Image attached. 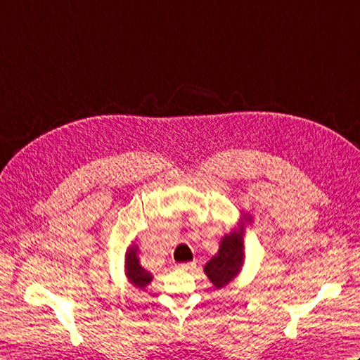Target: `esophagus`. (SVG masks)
I'll return each mask as SVG.
<instances>
[{"instance_id":"34e87169","label":"esophagus","mask_w":360,"mask_h":360,"mask_svg":"<svg viewBox=\"0 0 360 360\" xmlns=\"http://www.w3.org/2000/svg\"><path fill=\"white\" fill-rule=\"evenodd\" d=\"M176 267H178V269H182V271H193V269H196V263L195 262H192V263H181V264H178Z\"/></svg>"}]
</instances>
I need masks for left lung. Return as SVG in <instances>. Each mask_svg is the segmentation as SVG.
Instances as JSON below:
<instances>
[{
    "label": "left lung",
    "mask_w": 360,
    "mask_h": 360,
    "mask_svg": "<svg viewBox=\"0 0 360 360\" xmlns=\"http://www.w3.org/2000/svg\"><path fill=\"white\" fill-rule=\"evenodd\" d=\"M250 218L243 215L238 229H233L231 233L223 236L219 250L210 262L204 266V272L215 288H224L240 274L244 263V223H249Z\"/></svg>",
    "instance_id": "left-lung-1"
}]
</instances>
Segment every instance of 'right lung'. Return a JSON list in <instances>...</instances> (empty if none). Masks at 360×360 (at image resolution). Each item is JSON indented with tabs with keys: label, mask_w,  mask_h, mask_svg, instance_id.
I'll list each match as a JSON object with an SVG mask.
<instances>
[{
	"label": "right lung",
	"mask_w": 360,
	"mask_h": 360,
	"mask_svg": "<svg viewBox=\"0 0 360 360\" xmlns=\"http://www.w3.org/2000/svg\"><path fill=\"white\" fill-rule=\"evenodd\" d=\"M137 252H139V248H137L136 244L134 246L128 248L127 255H125V274L131 285H134L139 289H145L148 283L153 280V275L148 271H145L141 266Z\"/></svg>",
	"instance_id": "add662e5"
}]
</instances>
